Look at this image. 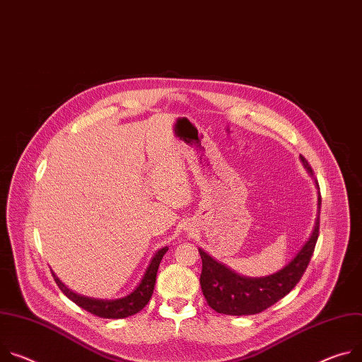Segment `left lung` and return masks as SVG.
Here are the masks:
<instances>
[{
  "mask_svg": "<svg viewBox=\"0 0 362 362\" xmlns=\"http://www.w3.org/2000/svg\"><path fill=\"white\" fill-rule=\"evenodd\" d=\"M306 170L313 176V170L308 160L300 156ZM319 189V185L316 182ZM320 192L317 193V218L315 221L313 231L306 244L300 248L288 264L280 272L259 279L243 277L231 269L221 264L204 250H199L202 258L201 287L206 303L218 313L244 316L255 315L277 303L280 299L299 283L306 272L315 245L319 237V215H320Z\"/></svg>",
  "mask_w": 362,
  "mask_h": 362,
  "instance_id": "left-lung-1",
  "label": "left lung"
}]
</instances>
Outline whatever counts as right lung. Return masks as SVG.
Listing matches in <instances>:
<instances>
[{
    "instance_id": "right-lung-1",
    "label": "right lung",
    "mask_w": 362,
    "mask_h": 362,
    "mask_svg": "<svg viewBox=\"0 0 362 362\" xmlns=\"http://www.w3.org/2000/svg\"><path fill=\"white\" fill-rule=\"evenodd\" d=\"M168 250H169L168 247H164L154 254L140 284L136 287L134 291H131L128 296H125V298L115 299V300H103V299L98 300V299H92V298H85V296H79L64 286L53 272H52V274H53V279H54L56 284L59 286V288L64 294H66L72 302H75L79 308L85 309L86 312L92 313V315L104 317V319H122V317H128L131 315L139 313L151 299L160 261H161L163 255L168 252Z\"/></svg>"
}]
</instances>
